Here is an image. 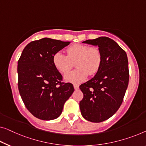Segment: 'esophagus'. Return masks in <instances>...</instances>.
Listing matches in <instances>:
<instances>
[{
    "instance_id": "1",
    "label": "esophagus",
    "mask_w": 146,
    "mask_h": 146,
    "mask_svg": "<svg viewBox=\"0 0 146 146\" xmlns=\"http://www.w3.org/2000/svg\"><path fill=\"white\" fill-rule=\"evenodd\" d=\"M73 86H74V88H75V90H79V85H78V84H73Z\"/></svg>"
}]
</instances>
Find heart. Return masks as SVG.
I'll return each instance as SVG.
<instances>
[{
	"label": "heart",
	"instance_id": "1",
	"mask_svg": "<svg viewBox=\"0 0 146 146\" xmlns=\"http://www.w3.org/2000/svg\"><path fill=\"white\" fill-rule=\"evenodd\" d=\"M67 56L58 52L53 56V64L62 73H68L75 63L77 69L65 75L67 82L79 84L86 79L88 73L92 75L98 71L102 63V54L100 50L88 45L74 44L67 49Z\"/></svg>",
	"mask_w": 146,
	"mask_h": 146
}]
</instances>
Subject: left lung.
<instances>
[{
    "instance_id": "obj_1",
    "label": "left lung",
    "mask_w": 146,
    "mask_h": 146,
    "mask_svg": "<svg viewBox=\"0 0 146 146\" xmlns=\"http://www.w3.org/2000/svg\"><path fill=\"white\" fill-rule=\"evenodd\" d=\"M82 43L98 46L102 63L94 77L79 86L84 95L79 103L80 112L86 120L100 123L113 116L123 102L129 80L127 55L106 36Z\"/></svg>"
}]
</instances>
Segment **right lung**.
<instances>
[{
  "mask_svg": "<svg viewBox=\"0 0 146 146\" xmlns=\"http://www.w3.org/2000/svg\"><path fill=\"white\" fill-rule=\"evenodd\" d=\"M50 38L28 44L17 63L18 89L25 107L36 118L53 120L62 113L64 104L74 92L71 83L53 64L54 54L69 44Z\"/></svg>",
  "mask_w": 146,
  "mask_h": 146,
  "instance_id": "1",
  "label": "right lung"
}]
</instances>
